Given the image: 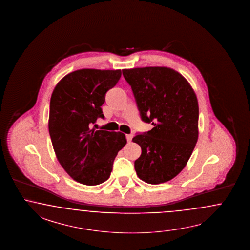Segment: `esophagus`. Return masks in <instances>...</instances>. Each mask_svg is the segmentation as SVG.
I'll use <instances>...</instances> for the list:
<instances>
[{
    "instance_id": "esophagus-1",
    "label": "esophagus",
    "mask_w": 250,
    "mask_h": 250,
    "mask_svg": "<svg viewBox=\"0 0 250 250\" xmlns=\"http://www.w3.org/2000/svg\"><path fill=\"white\" fill-rule=\"evenodd\" d=\"M132 135L131 134H127L126 135V139H127V141H128V143H130L131 142V140H132Z\"/></svg>"
}]
</instances>
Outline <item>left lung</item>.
Segmentation results:
<instances>
[{
	"instance_id": "8db88e82",
	"label": "left lung",
	"mask_w": 250,
	"mask_h": 250,
	"mask_svg": "<svg viewBox=\"0 0 250 250\" xmlns=\"http://www.w3.org/2000/svg\"><path fill=\"white\" fill-rule=\"evenodd\" d=\"M131 86L142 121L153 129L132 139L142 148L134 162L138 177L149 184L169 181L184 168L199 136V105L193 89L167 67L122 70Z\"/></svg>"
}]
</instances>
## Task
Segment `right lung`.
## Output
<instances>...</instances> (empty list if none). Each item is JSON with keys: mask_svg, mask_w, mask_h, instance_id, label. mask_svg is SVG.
<instances>
[{"mask_svg": "<svg viewBox=\"0 0 250 250\" xmlns=\"http://www.w3.org/2000/svg\"><path fill=\"white\" fill-rule=\"evenodd\" d=\"M121 76V70H77L64 76L52 92L48 131L57 159L83 185L107 180L115 157L127 144L122 132L91 129L98 118L104 119L101 105L105 93Z\"/></svg>", "mask_w": 250, "mask_h": 250, "instance_id": "add662e5", "label": "right lung"}]
</instances>
